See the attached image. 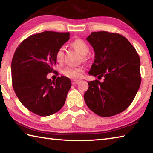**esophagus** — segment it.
Segmentation results:
<instances>
[{
    "mask_svg": "<svg viewBox=\"0 0 153 153\" xmlns=\"http://www.w3.org/2000/svg\"><path fill=\"white\" fill-rule=\"evenodd\" d=\"M79 80L78 79H74V80H72V84L73 85H76L79 83Z\"/></svg>",
    "mask_w": 153,
    "mask_h": 153,
    "instance_id": "obj_1",
    "label": "esophagus"
}]
</instances>
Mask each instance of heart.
Returning a JSON list of instances; mask_svg holds the SVG:
<instances>
[{
  "instance_id": "1",
  "label": "heart",
  "mask_w": 153,
  "mask_h": 153,
  "mask_svg": "<svg viewBox=\"0 0 153 153\" xmlns=\"http://www.w3.org/2000/svg\"><path fill=\"white\" fill-rule=\"evenodd\" d=\"M72 46L78 51L80 53L83 55L84 58L86 57V55L89 53V47L87 44L82 39H76L74 40L71 43ZM63 48H61L56 51L55 58L58 62H61L63 59ZM84 68L82 67H66L63 70V74L65 76L70 77L72 79L80 78L82 76Z\"/></svg>"
}]
</instances>
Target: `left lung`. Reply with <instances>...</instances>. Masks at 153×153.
<instances>
[{"mask_svg": "<svg viewBox=\"0 0 153 153\" xmlns=\"http://www.w3.org/2000/svg\"><path fill=\"white\" fill-rule=\"evenodd\" d=\"M95 56L89 74L104 77L88 82L84 98L90 110L101 117H111L125 111L140 86V60L127 38L117 33L92 32L86 38Z\"/></svg>", "mask_w": 153, "mask_h": 153, "instance_id": "1", "label": "left lung"}]
</instances>
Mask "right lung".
<instances>
[{
  "mask_svg": "<svg viewBox=\"0 0 153 153\" xmlns=\"http://www.w3.org/2000/svg\"><path fill=\"white\" fill-rule=\"evenodd\" d=\"M69 32H41L20 44L11 62L12 84L22 104L31 112L48 116L63 107L71 86L65 76L56 80L46 77L54 72L56 53L69 39Z\"/></svg>",
  "mask_w": 153,
  "mask_h": 153,
  "instance_id": "right-lung-1",
  "label": "right lung"
}]
</instances>
